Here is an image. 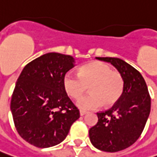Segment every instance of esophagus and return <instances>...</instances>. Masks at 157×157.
Wrapping results in <instances>:
<instances>
[{"label":"esophagus","instance_id":"obj_1","mask_svg":"<svg viewBox=\"0 0 157 157\" xmlns=\"http://www.w3.org/2000/svg\"><path fill=\"white\" fill-rule=\"evenodd\" d=\"M86 114H87V111L82 110V109L80 110V115H81V116H84V115H86Z\"/></svg>","mask_w":157,"mask_h":157}]
</instances>
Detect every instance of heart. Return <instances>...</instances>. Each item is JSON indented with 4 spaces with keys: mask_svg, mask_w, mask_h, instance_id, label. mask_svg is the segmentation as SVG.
Segmentation results:
<instances>
[{
    "mask_svg": "<svg viewBox=\"0 0 157 157\" xmlns=\"http://www.w3.org/2000/svg\"><path fill=\"white\" fill-rule=\"evenodd\" d=\"M62 85L66 93L73 99H77L89 86L90 93L79 98L76 105L81 109H96L105 103L115 104L120 99L124 87V81L119 72L113 71L110 65L95 62L82 66L78 75L72 72L65 74Z\"/></svg>",
    "mask_w": 157,
    "mask_h": 157,
    "instance_id": "heart-1",
    "label": "heart"
}]
</instances>
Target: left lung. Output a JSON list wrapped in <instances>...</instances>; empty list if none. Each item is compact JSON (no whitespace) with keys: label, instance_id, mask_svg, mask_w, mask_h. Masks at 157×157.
<instances>
[{"label":"left lung","instance_id":"left-lung-1","mask_svg":"<svg viewBox=\"0 0 157 157\" xmlns=\"http://www.w3.org/2000/svg\"><path fill=\"white\" fill-rule=\"evenodd\" d=\"M111 63L122 75L123 92L112 108L98 112V122L89 129V139L96 149L117 152L136 142L150 113L151 100L143 75L131 65L115 57H96Z\"/></svg>","mask_w":157,"mask_h":157}]
</instances>
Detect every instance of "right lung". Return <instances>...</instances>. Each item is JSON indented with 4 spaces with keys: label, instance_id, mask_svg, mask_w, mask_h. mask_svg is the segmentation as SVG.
Wrapping results in <instances>:
<instances>
[{
    "label": "right lung",
    "instance_id": "obj_1",
    "mask_svg": "<svg viewBox=\"0 0 157 157\" xmlns=\"http://www.w3.org/2000/svg\"><path fill=\"white\" fill-rule=\"evenodd\" d=\"M71 56L48 53L28 63L14 89L10 109L17 132L37 148L57 145L80 117L62 80L74 68Z\"/></svg>",
    "mask_w": 157,
    "mask_h": 157
}]
</instances>
